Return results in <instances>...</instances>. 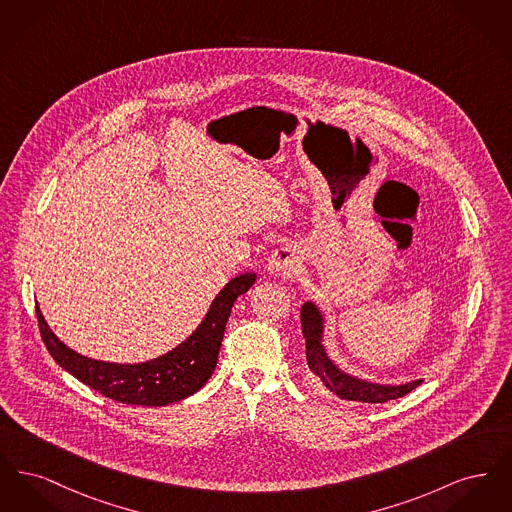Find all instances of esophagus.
Listing matches in <instances>:
<instances>
[{
	"mask_svg": "<svg viewBox=\"0 0 512 512\" xmlns=\"http://www.w3.org/2000/svg\"><path fill=\"white\" fill-rule=\"evenodd\" d=\"M297 263H299V259H297V253L293 251L292 247L290 245H280L272 253V257L268 261V268L276 274L286 276V274H292L293 270L297 268Z\"/></svg>",
	"mask_w": 512,
	"mask_h": 512,
	"instance_id": "obj_1",
	"label": "esophagus"
}]
</instances>
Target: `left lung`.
Here are the masks:
<instances>
[{"label":"left lung","instance_id":"1","mask_svg":"<svg viewBox=\"0 0 512 512\" xmlns=\"http://www.w3.org/2000/svg\"><path fill=\"white\" fill-rule=\"evenodd\" d=\"M301 328L305 338L307 365L320 378L324 388L336 393L340 399L361 403H386L411 393L422 384V380H414L403 386H380L341 372L340 368L328 359L326 349L322 347V315L311 301H307L301 307Z\"/></svg>","mask_w":512,"mask_h":512}]
</instances>
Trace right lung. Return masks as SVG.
Returning <instances> with one entry per match:
<instances>
[{"label": "right lung", "mask_w": 512, "mask_h": 512, "mask_svg": "<svg viewBox=\"0 0 512 512\" xmlns=\"http://www.w3.org/2000/svg\"><path fill=\"white\" fill-rule=\"evenodd\" d=\"M255 278L251 272L232 278L188 340L142 365H113L82 357L49 330L40 307H36V317L49 355L82 384L126 405L163 407L194 395L211 378L232 305L253 286Z\"/></svg>", "instance_id": "right-lung-1"}]
</instances>
